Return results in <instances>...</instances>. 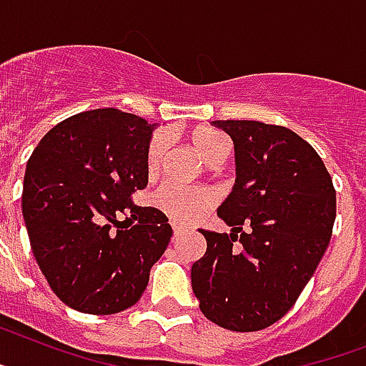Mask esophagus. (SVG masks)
<instances>
[{
	"mask_svg": "<svg viewBox=\"0 0 366 366\" xmlns=\"http://www.w3.org/2000/svg\"><path fill=\"white\" fill-rule=\"evenodd\" d=\"M172 230H174V237H176V239H177V237H179L181 234H183V232H185V230H183V228H181V226H174Z\"/></svg>",
	"mask_w": 366,
	"mask_h": 366,
	"instance_id": "esophagus-1",
	"label": "esophagus"
}]
</instances>
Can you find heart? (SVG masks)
<instances>
[{
    "mask_svg": "<svg viewBox=\"0 0 366 366\" xmlns=\"http://www.w3.org/2000/svg\"><path fill=\"white\" fill-rule=\"evenodd\" d=\"M190 146L198 151V155L209 164H217L228 155V140L220 132L207 129V127H196L189 132ZM166 140L161 132H155L147 142L146 147V168L151 176L159 172L164 157ZM157 205L164 211L176 222H192L200 219L205 211L211 209L217 202V194L207 187H181L164 185L157 190Z\"/></svg>",
    "mask_w": 366,
    "mask_h": 366,
    "instance_id": "b5f03b06",
    "label": "heart"
}]
</instances>
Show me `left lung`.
<instances>
[{
	"mask_svg": "<svg viewBox=\"0 0 366 366\" xmlns=\"http://www.w3.org/2000/svg\"><path fill=\"white\" fill-rule=\"evenodd\" d=\"M235 147V185L217 215L232 234L205 232L190 279L205 318L259 331L295 305L327 249L337 194L322 157L286 127L213 122Z\"/></svg>",
	"mask_w": 366,
	"mask_h": 366,
	"instance_id": "left-lung-1",
	"label": "left lung"
}]
</instances>
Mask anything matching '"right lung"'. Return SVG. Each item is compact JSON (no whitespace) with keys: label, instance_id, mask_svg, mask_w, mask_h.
<instances>
[{"label":"right lung","instance_id":"1","mask_svg":"<svg viewBox=\"0 0 366 366\" xmlns=\"http://www.w3.org/2000/svg\"><path fill=\"white\" fill-rule=\"evenodd\" d=\"M149 136L146 119L99 108L57 123L27 161L31 252L71 309L104 316L132 307L170 243L164 213L132 202L147 185Z\"/></svg>","mask_w":366,"mask_h":366}]
</instances>
